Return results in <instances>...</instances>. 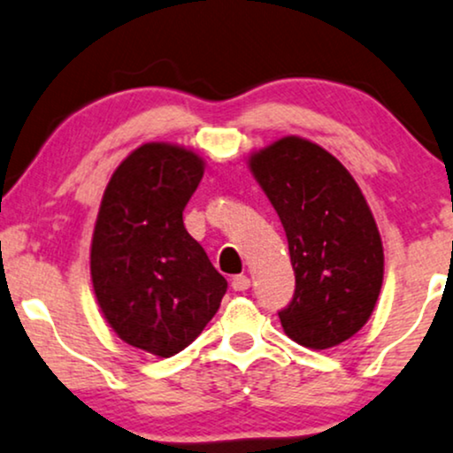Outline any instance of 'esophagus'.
Wrapping results in <instances>:
<instances>
[{
  "label": "esophagus",
  "mask_w": 453,
  "mask_h": 453,
  "mask_svg": "<svg viewBox=\"0 0 453 453\" xmlns=\"http://www.w3.org/2000/svg\"><path fill=\"white\" fill-rule=\"evenodd\" d=\"M250 286H252V281H250L248 275H235L231 281V288L235 289V292H245Z\"/></svg>",
  "instance_id": "obj_1"
}]
</instances>
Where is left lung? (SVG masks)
Wrapping results in <instances>:
<instances>
[{
    "label": "left lung",
    "mask_w": 453,
    "mask_h": 453,
    "mask_svg": "<svg viewBox=\"0 0 453 453\" xmlns=\"http://www.w3.org/2000/svg\"><path fill=\"white\" fill-rule=\"evenodd\" d=\"M286 228L296 289L279 319L306 349H332L370 319L382 288L380 233L353 176L319 144L286 136L250 159Z\"/></svg>",
    "instance_id": "left-lung-1"
}]
</instances>
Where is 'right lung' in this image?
<instances>
[{
    "label": "right lung",
    "mask_w": 453,
    "mask_h": 453,
    "mask_svg": "<svg viewBox=\"0 0 453 453\" xmlns=\"http://www.w3.org/2000/svg\"><path fill=\"white\" fill-rule=\"evenodd\" d=\"M201 176L203 161L193 150L147 142L121 161L100 203L94 294L117 336L150 355L187 349L228 288L182 222Z\"/></svg>",
    "instance_id": "add662e5"
}]
</instances>
